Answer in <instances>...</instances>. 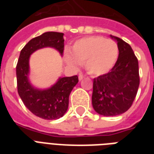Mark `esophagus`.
Wrapping results in <instances>:
<instances>
[{
  "label": "esophagus",
  "mask_w": 154,
  "mask_h": 154,
  "mask_svg": "<svg viewBox=\"0 0 154 154\" xmlns=\"http://www.w3.org/2000/svg\"><path fill=\"white\" fill-rule=\"evenodd\" d=\"M84 77H85L84 75L82 74V73H80L79 76H78V79H79V81H82V80L84 78Z\"/></svg>",
  "instance_id": "34e87169"
}]
</instances>
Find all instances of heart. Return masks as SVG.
I'll list each match as a JSON object with an SVG mask.
<instances>
[{
	"label": "heart",
	"mask_w": 154,
	"mask_h": 154,
	"mask_svg": "<svg viewBox=\"0 0 154 154\" xmlns=\"http://www.w3.org/2000/svg\"><path fill=\"white\" fill-rule=\"evenodd\" d=\"M118 47L112 40L102 37H88L80 39L71 47L70 54L66 53L65 61L72 67L84 64L93 75H102L109 71L117 61Z\"/></svg>",
	"instance_id": "b5f03b06"
}]
</instances>
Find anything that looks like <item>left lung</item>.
<instances>
[{
	"label": "left lung",
	"instance_id": "8db88e82",
	"mask_svg": "<svg viewBox=\"0 0 154 154\" xmlns=\"http://www.w3.org/2000/svg\"><path fill=\"white\" fill-rule=\"evenodd\" d=\"M118 58L109 72L94 79L92 104L94 110L105 117L126 112L136 97L140 84L138 60L131 46L114 36Z\"/></svg>",
	"mask_w": 154,
	"mask_h": 154
}]
</instances>
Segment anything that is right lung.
Returning <instances> with one entry per match:
<instances>
[{"instance_id":"obj_1","label":"right lung","mask_w":154,"mask_h":154,"mask_svg":"<svg viewBox=\"0 0 154 154\" xmlns=\"http://www.w3.org/2000/svg\"><path fill=\"white\" fill-rule=\"evenodd\" d=\"M63 36L62 32H46L30 40L21 49L16 68L20 99L30 112L42 119L55 120L64 116L69 106V97L78 82V77H60L49 89H37L29 80V57L36 50L45 47L54 48L62 56L65 42Z\"/></svg>"}]
</instances>
